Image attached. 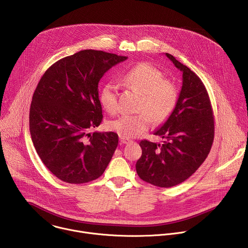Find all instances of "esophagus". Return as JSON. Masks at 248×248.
Here are the masks:
<instances>
[{
	"mask_svg": "<svg viewBox=\"0 0 248 248\" xmlns=\"http://www.w3.org/2000/svg\"><path fill=\"white\" fill-rule=\"evenodd\" d=\"M120 141H121V144H127L130 142L129 139H126V138H124V137H120Z\"/></svg>",
	"mask_w": 248,
	"mask_h": 248,
	"instance_id": "obj_1",
	"label": "esophagus"
}]
</instances>
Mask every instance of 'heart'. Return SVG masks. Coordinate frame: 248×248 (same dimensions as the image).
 <instances>
[{
    "instance_id": "obj_1",
    "label": "heart",
    "mask_w": 248,
    "mask_h": 248,
    "mask_svg": "<svg viewBox=\"0 0 248 248\" xmlns=\"http://www.w3.org/2000/svg\"><path fill=\"white\" fill-rule=\"evenodd\" d=\"M123 83L141 94L136 115H125L111 121L108 128L124 138H134L146 131L152 121L162 124L167 121L178 106V87L165 79L163 73L150 63L142 62L129 68L123 77ZM99 100L106 112H119V91L114 83H106L100 90Z\"/></svg>"
}]
</instances>
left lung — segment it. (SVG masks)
Returning <instances> with one entry per match:
<instances>
[{"mask_svg": "<svg viewBox=\"0 0 248 248\" xmlns=\"http://www.w3.org/2000/svg\"><path fill=\"white\" fill-rule=\"evenodd\" d=\"M166 56L183 73L179 103L154 132L164 142L141 140L142 155L135 166L141 180L159 187L178 186L193 174L207 158L215 132L213 109L202 80L173 56Z\"/></svg>", "mask_w": 248, "mask_h": 248, "instance_id": "1", "label": "left lung"}]
</instances>
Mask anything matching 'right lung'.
<instances>
[{"label":"right lung","instance_id":"right-lung-1","mask_svg":"<svg viewBox=\"0 0 248 248\" xmlns=\"http://www.w3.org/2000/svg\"><path fill=\"white\" fill-rule=\"evenodd\" d=\"M127 58L83 50L53 63L34 91L29 128L46 168L67 184L98 179L119 143L115 132H93L103 120L98 83L104 74Z\"/></svg>","mask_w":248,"mask_h":248}]
</instances>
